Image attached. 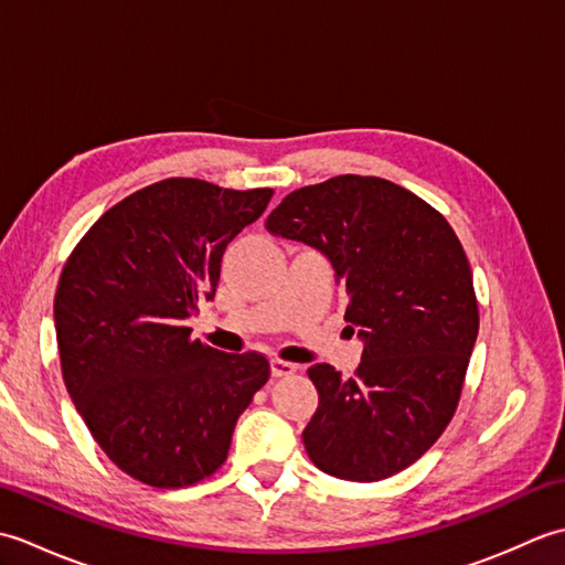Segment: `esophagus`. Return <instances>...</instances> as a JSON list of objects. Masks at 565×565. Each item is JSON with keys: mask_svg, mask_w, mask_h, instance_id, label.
I'll return each mask as SVG.
<instances>
[{"mask_svg": "<svg viewBox=\"0 0 565 565\" xmlns=\"http://www.w3.org/2000/svg\"><path fill=\"white\" fill-rule=\"evenodd\" d=\"M296 364L291 362H284V359H271V376L276 379H284V376H291L296 374Z\"/></svg>", "mask_w": 565, "mask_h": 565, "instance_id": "1", "label": "esophagus"}]
</instances>
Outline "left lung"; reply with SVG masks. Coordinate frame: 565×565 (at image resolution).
I'll return each instance as SVG.
<instances>
[{"label": "left lung", "mask_w": 565, "mask_h": 565, "mask_svg": "<svg viewBox=\"0 0 565 565\" xmlns=\"http://www.w3.org/2000/svg\"><path fill=\"white\" fill-rule=\"evenodd\" d=\"M267 231L320 249L364 340L354 379L308 369L318 411L303 444L320 471L371 483L415 463L447 429L478 338L466 252L447 218L381 177L342 174L291 191Z\"/></svg>", "instance_id": "1"}]
</instances>
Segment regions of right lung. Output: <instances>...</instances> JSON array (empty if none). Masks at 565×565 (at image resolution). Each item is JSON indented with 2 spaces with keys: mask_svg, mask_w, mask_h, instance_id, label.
<instances>
[{
  "mask_svg": "<svg viewBox=\"0 0 565 565\" xmlns=\"http://www.w3.org/2000/svg\"><path fill=\"white\" fill-rule=\"evenodd\" d=\"M274 189L172 177L118 201L67 257L55 291L60 369L102 451L152 488L213 476L237 417L269 381L264 354L191 340L227 243Z\"/></svg>",
  "mask_w": 565,
  "mask_h": 565,
  "instance_id": "right-lung-1",
  "label": "right lung"
}]
</instances>
